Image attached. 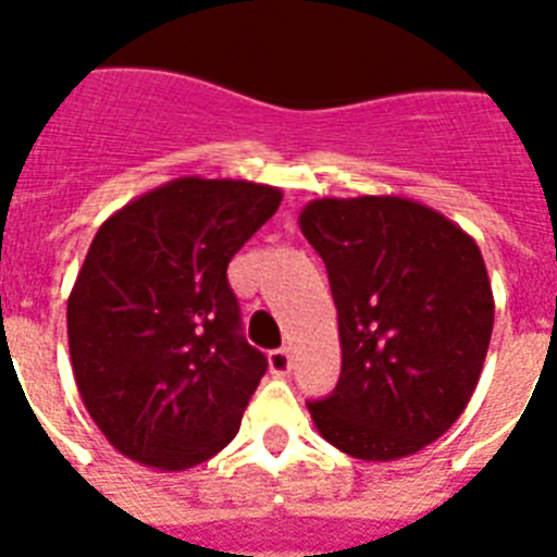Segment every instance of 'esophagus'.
<instances>
[{
  "label": "esophagus",
  "mask_w": 557,
  "mask_h": 557,
  "mask_svg": "<svg viewBox=\"0 0 557 557\" xmlns=\"http://www.w3.org/2000/svg\"><path fill=\"white\" fill-rule=\"evenodd\" d=\"M269 370L274 372V375H286V372L292 370V352H288L286 347L271 349V352H269Z\"/></svg>",
  "instance_id": "34e87169"
}]
</instances>
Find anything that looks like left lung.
Wrapping results in <instances>:
<instances>
[{"instance_id": "8db88e82", "label": "left lung", "mask_w": 557, "mask_h": 557, "mask_svg": "<svg viewBox=\"0 0 557 557\" xmlns=\"http://www.w3.org/2000/svg\"><path fill=\"white\" fill-rule=\"evenodd\" d=\"M300 231L338 309L341 379L309 413L323 440L364 462L440 440L474 396L494 326L476 243L405 196L314 199Z\"/></svg>"}]
</instances>
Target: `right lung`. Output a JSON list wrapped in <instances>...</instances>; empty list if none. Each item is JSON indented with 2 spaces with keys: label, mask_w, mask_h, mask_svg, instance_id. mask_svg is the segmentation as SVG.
<instances>
[{
  "label": "right lung",
  "mask_w": 557,
  "mask_h": 557,
  "mask_svg": "<svg viewBox=\"0 0 557 557\" xmlns=\"http://www.w3.org/2000/svg\"><path fill=\"white\" fill-rule=\"evenodd\" d=\"M280 201V187L185 176L98 227L69 295V352L124 457L185 471L236 436L269 361L243 338L227 262Z\"/></svg>",
  "instance_id": "add662e5"
}]
</instances>
